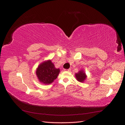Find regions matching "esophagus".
<instances>
[{"label":"esophagus","mask_w":125,"mask_h":125,"mask_svg":"<svg viewBox=\"0 0 125 125\" xmlns=\"http://www.w3.org/2000/svg\"><path fill=\"white\" fill-rule=\"evenodd\" d=\"M64 71H71V69H64Z\"/></svg>","instance_id":"1"}]
</instances>
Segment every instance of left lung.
Listing matches in <instances>:
<instances>
[{"mask_svg":"<svg viewBox=\"0 0 125 125\" xmlns=\"http://www.w3.org/2000/svg\"><path fill=\"white\" fill-rule=\"evenodd\" d=\"M75 77L77 81L82 83L86 80L87 75L83 70H81L75 74Z\"/></svg>","mask_w":125,"mask_h":125,"instance_id":"8db88e82","label":"left lung"}]
</instances>
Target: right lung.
Instances as JSON below:
<instances>
[{"mask_svg": "<svg viewBox=\"0 0 125 125\" xmlns=\"http://www.w3.org/2000/svg\"><path fill=\"white\" fill-rule=\"evenodd\" d=\"M60 69L55 68L51 60H45L41 63L36 70V75L40 82L50 84L57 78Z\"/></svg>", "mask_w": 125, "mask_h": 125, "instance_id": "obj_1", "label": "right lung"}]
</instances>
